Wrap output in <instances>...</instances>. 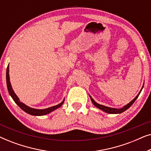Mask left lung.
<instances>
[{
	"label": "left lung",
	"mask_w": 151,
	"mask_h": 151,
	"mask_svg": "<svg viewBox=\"0 0 151 151\" xmlns=\"http://www.w3.org/2000/svg\"><path fill=\"white\" fill-rule=\"evenodd\" d=\"M143 86H144V85H143ZM143 86H142V89L140 90V91H139V93H138L137 96H136L135 98H134L133 100L131 101V102H130L129 103V104H127V105H125L124 106H123L122 108H121V109L111 108V107H108V106H104V105H101V104H98V103H97V102H96V101H95V100H93V99L92 98V97L90 95H89V97H90L92 103H93V105H94L95 106L97 107V108H98L99 109H100V110L104 111V112H106V113H110V114H118V113H123L124 111H125L126 110H127V109H129V107H131V106L132 104H133L134 102H135V101L136 100H137V98H138V96H139V95L140 94V93H141V91H142V88H143Z\"/></svg>",
	"instance_id": "obj_1"
}]
</instances>
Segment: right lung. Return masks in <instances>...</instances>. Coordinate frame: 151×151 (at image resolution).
<instances>
[{"label":"right lung","instance_id":"right-lung-1","mask_svg":"<svg viewBox=\"0 0 151 151\" xmlns=\"http://www.w3.org/2000/svg\"><path fill=\"white\" fill-rule=\"evenodd\" d=\"M6 81H7V86L8 91H9V95L11 96L14 102H16V104H17L18 106H19L22 110H23L24 112H26L27 113H29V114L30 115H36V116H41V115H47L48 114V113H50L51 112H52V111L55 110V109H58L59 107H60L63 104L64 102H65V100H63V102L60 103L59 104L49 107V108L45 109H36L34 108H31V107L27 106L26 104H24V103L20 102L19 98H18V96H16L15 93H14L13 88L12 87V84L10 83V80H9V65L7 66V71H6Z\"/></svg>","mask_w":151,"mask_h":151}]
</instances>
